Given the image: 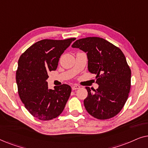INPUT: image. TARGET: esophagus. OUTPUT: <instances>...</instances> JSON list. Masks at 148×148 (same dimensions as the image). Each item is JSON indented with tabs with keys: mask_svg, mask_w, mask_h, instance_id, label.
Instances as JSON below:
<instances>
[{
	"mask_svg": "<svg viewBox=\"0 0 148 148\" xmlns=\"http://www.w3.org/2000/svg\"><path fill=\"white\" fill-rule=\"evenodd\" d=\"M79 88H80V86H78V85H75V86H72L73 90H77V89H79Z\"/></svg>",
	"mask_w": 148,
	"mask_h": 148,
	"instance_id": "obj_1",
	"label": "esophagus"
}]
</instances>
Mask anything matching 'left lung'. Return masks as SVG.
I'll use <instances>...</instances> for the list:
<instances>
[{"instance_id":"obj_1","label":"left lung","mask_w":148,"mask_h":148,"mask_svg":"<svg viewBox=\"0 0 148 148\" xmlns=\"http://www.w3.org/2000/svg\"><path fill=\"white\" fill-rule=\"evenodd\" d=\"M73 48L86 52L88 70L96 75L99 87L92 92L86 87L88 97L84 104L94 118L108 119L120 112L128 98L131 71L120 48L103 38L88 37L76 40Z\"/></svg>"}]
</instances>
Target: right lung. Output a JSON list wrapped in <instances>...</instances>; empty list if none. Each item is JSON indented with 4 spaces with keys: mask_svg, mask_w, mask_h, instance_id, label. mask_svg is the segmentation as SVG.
I'll return each mask as SVG.
<instances>
[{
    "mask_svg": "<svg viewBox=\"0 0 148 148\" xmlns=\"http://www.w3.org/2000/svg\"><path fill=\"white\" fill-rule=\"evenodd\" d=\"M76 38L42 40L20 56L16 71L18 93L25 108L42 121L55 119L63 111L71 92L67 84L48 88V72L55 71L64 50Z\"/></svg>",
    "mask_w": 148,
    "mask_h": 148,
    "instance_id": "1",
    "label": "right lung"
}]
</instances>
